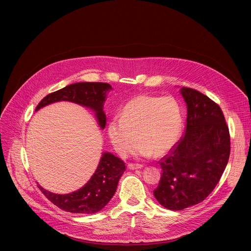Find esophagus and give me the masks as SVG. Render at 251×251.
<instances>
[{
  "instance_id": "esophagus-1",
  "label": "esophagus",
  "mask_w": 251,
  "mask_h": 251,
  "mask_svg": "<svg viewBox=\"0 0 251 251\" xmlns=\"http://www.w3.org/2000/svg\"><path fill=\"white\" fill-rule=\"evenodd\" d=\"M127 167L129 170H136V169H141L143 166L140 164H128Z\"/></svg>"
}]
</instances>
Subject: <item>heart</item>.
<instances>
[{
    "mask_svg": "<svg viewBox=\"0 0 251 251\" xmlns=\"http://www.w3.org/2000/svg\"><path fill=\"white\" fill-rule=\"evenodd\" d=\"M183 128L180 103L172 96L139 95L128 101L120 113L109 122L108 135L114 149L121 155L132 150L137 157H161L177 142Z\"/></svg>",
    "mask_w": 251,
    "mask_h": 251,
    "instance_id": "b5f03b06",
    "label": "heart"
}]
</instances>
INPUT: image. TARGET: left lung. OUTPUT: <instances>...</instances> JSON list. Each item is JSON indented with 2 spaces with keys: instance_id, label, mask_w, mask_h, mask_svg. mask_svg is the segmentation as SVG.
<instances>
[{
  "instance_id": "obj_1",
  "label": "left lung",
  "mask_w": 251,
  "mask_h": 251,
  "mask_svg": "<svg viewBox=\"0 0 251 251\" xmlns=\"http://www.w3.org/2000/svg\"><path fill=\"white\" fill-rule=\"evenodd\" d=\"M188 116L184 136L159 164L154 190L166 208L182 210L207 198L220 182L230 154V136L219 104L200 91L183 87Z\"/></svg>"
}]
</instances>
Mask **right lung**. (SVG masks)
Segmentation results:
<instances>
[{"mask_svg":"<svg viewBox=\"0 0 251 251\" xmlns=\"http://www.w3.org/2000/svg\"><path fill=\"white\" fill-rule=\"evenodd\" d=\"M112 89L105 82H79L67 85L51 92L42 99L35 111L42 107L56 101H71L95 111L100 127L106 125V115L103 112V103L106 93ZM125 163L111 153H104L97 170L87 184L76 192L67 195L50 193L40 185L39 189L53 204L73 213H95L101 210L114 196L119 178L125 172Z\"/></svg>","mask_w":251,"mask_h":251,"instance_id":"add662e5","label":"right lung"}]
</instances>
